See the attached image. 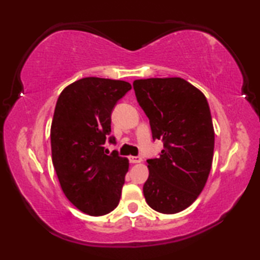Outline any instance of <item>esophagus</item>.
Wrapping results in <instances>:
<instances>
[{"label":"esophagus","mask_w":260,"mask_h":260,"mask_svg":"<svg viewBox=\"0 0 260 260\" xmlns=\"http://www.w3.org/2000/svg\"><path fill=\"white\" fill-rule=\"evenodd\" d=\"M128 159H129V162H132V164H138V162L142 161V158L139 157V156H131Z\"/></svg>","instance_id":"34e87169"}]
</instances>
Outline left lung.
I'll return each instance as SVG.
<instances>
[{
  "label": "left lung",
  "instance_id": "left-lung-1",
  "mask_svg": "<svg viewBox=\"0 0 260 260\" xmlns=\"http://www.w3.org/2000/svg\"><path fill=\"white\" fill-rule=\"evenodd\" d=\"M133 87L152 139L164 143L158 158L147 160L144 197L157 212L178 213L199 197L212 166L214 131L209 103L181 78L140 79Z\"/></svg>",
  "mask_w": 260,
  "mask_h": 260
}]
</instances>
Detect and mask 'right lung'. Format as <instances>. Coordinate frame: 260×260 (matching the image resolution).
Returning <instances> with one entry per match:
<instances>
[{"instance_id":"right-lung-1","label":"right lung","mask_w":260,"mask_h":260,"mask_svg":"<svg viewBox=\"0 0 260 260\" xmlns=\"http://www.w3.org/2000/svg\"><path fill=\"white\" fill-rule=\"evenodd\" d=\"M129 82L83 78L71 83L57 100L51 122V155L60 187L83 213L104 215L119 204L128 160L114 150L104 152L111 133V113Z\"/></svg>"}]
</instances>
